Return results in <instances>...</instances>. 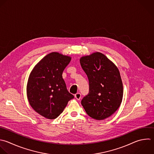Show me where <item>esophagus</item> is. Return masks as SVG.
Here are the masks:
<instances>
[{"mask_svg":"<svg viewBox=\"0 0 154 154\" xmlns=\"http://www.w3.org/2000/svg\"><path fill=\"white\" fill-rule=\"evenodd\" d=\"M75 97L77 100H80V99L81 98V94L80 93H77L76 94H75Z\"/></svg>","mask_w":154,"mask_h":154,"instance_id":"esophagus-1","label":"esophagus"}]
</instances>
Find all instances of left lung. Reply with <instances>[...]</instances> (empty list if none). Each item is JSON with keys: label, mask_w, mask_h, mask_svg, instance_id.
<instances>
[{"label": "left lung", "mask_w": 154, "mask_h": 154, "mask_svg": "<svg viewBox=\"0 0 154 154\" xmlns=\"http://www.w3.org/2000/svg\"><path fill=\"white\" fill-rule=\"evenodd\" d=\"M80 63L89 81V92L81 100L82 106L93 119L109 117L119 108L123 98V84L117 67L100 52L82 57Z\"/></svg>", "instance_id": "8db88e82"}]
</instances>
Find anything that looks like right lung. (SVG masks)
<instances>
[{"label":"right lung","instance_id":"obj_1","mask_svg":"<svg viewBox=\"0 0 154 154\" xmlns=\"http://www.w3.org/2000/svg\"><path fill=\"white\" fill-rule=\"evenodd\" d=\"M71 58L58 52L45 56L31 72L27 96L32 108L41 116L54 119L74 98L66 87L62 74Z\"/></svg>","mask_w":154,"mask_h":154}]
</instances>
